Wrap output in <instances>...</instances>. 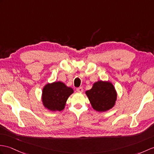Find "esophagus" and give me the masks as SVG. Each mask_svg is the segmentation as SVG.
I'll return each instance as SVG.
<instances>
[{"mask_svg": "<svg viewBox=\"0 0 154 154\" xmlns=\"http://www.w3.org/2000/svg\"><path fill=\"white\" fill-rule=\"evenodd\" d=\"M77 91L79 92H83V88L82 87H79L77 88Z\"/></svg>", "mask_w": 154, "mask_h": 154, "instance_id": "obj_1", "label": "esophagus"}]
</instances>
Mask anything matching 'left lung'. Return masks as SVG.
Wrapping results in <instances>:
<instances>
[{
    "mask_svg": "<svg viewBox=\"0 0 154 154\" xmlns=\"http://www.w3.org/2000/svg\"><path fill=\"white\" fill-rule=\"evenodd\" d=\"M91 105L98 112H105L115 105L117 94L113 85L109 82L99 81L86 91Z\"/></svg>",
    "mask_w": 154,
    "mask_h": 154,
    "instance_id": "obj_1",
    "label": "left lung"
}]
</instances>
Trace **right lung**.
Masks as SVG:
<instances>
[{
    "label": "right lung",
    "instance_id": "1",
    "mask_svg": "<svg viewBox=\"0 0 154 154\" xmlns=\"http://www.w3.org/2000/svg\"><path fill=\"white\" fill-rule=\"evenodd\" d=\"M73 92L72 88L60 81L47 84L42 91V102L49 110L62 111L67 98Z\"/></svg>",
    "mask_w": 154,
    "mask_h": 154
}]
</instances>
